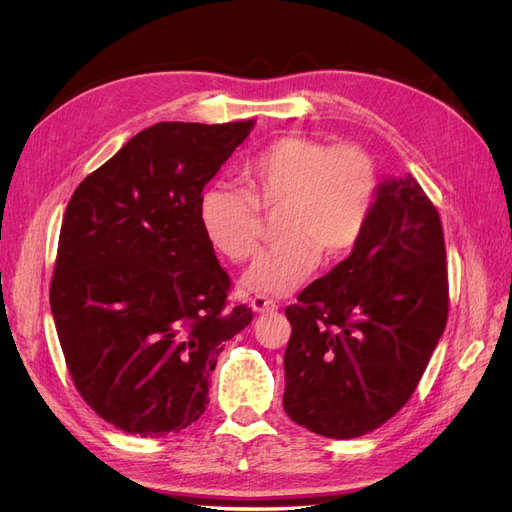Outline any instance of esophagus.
<instances>
[{"label": "esophagus", "instance_id": "obj_1", "mask_svg": "<svg viewBox=\"0 0 512 512\" xmlns=\"http://www.w3.org/2000/svg\"><path fill=\"white\" fill-rule=\"evenodd\" d=\"M252 309L256 314H273L277 309V303L269 297H265V294H256V297L252 299Z\"/></svg>", "mask_w": 512, "mask_h": 512}]
</instances>
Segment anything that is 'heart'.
Listing matches in <instances>:
<instances>
[{"label":"heart","instance_id":"b5f03b06","mask_svg":"<svg viewBox=\"0 0 512 512\" xmlns=\"http://www.w3.org/2000/svg\"><path fill=\"white\" fill-rule=\"evenodd\" d=\"M245 188L211 183L198 200V224L215 252L243 262L256 250L262 211L282 209V241L262 250L243 275V288L290 294L309 280L322 252L342 256L363 237L376 203L374 158L359 145H329L288 134L252 153L243 168Z\"/></svg>","mask_w":512,"mask_h":512}]
</instances>
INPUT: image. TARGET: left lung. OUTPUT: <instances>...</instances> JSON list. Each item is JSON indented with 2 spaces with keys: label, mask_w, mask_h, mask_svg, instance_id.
Returning <instances> with one entry per match:
<instances>
[{
  "label": "left lung",
  "mask_w": 512,
  "mask_h": 512,
  "mask_svg": "<svg viewBox=\"0 0 512 512\" xmlns=\"http://www.w3.org/2000/svg\"><path fill=\"white\" fill-rule=\"evenodd\" d=\"M297 301L286 414L335 440L378 429L412 397L448 318L442 222L412 175L378 185L352 254Z\"/></svg>",
  "instance_id": "left-lung-1"
}]
</instances>
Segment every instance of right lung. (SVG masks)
Masks as SVG:
<instances>
[{
  "label": "right lung",
  "instance_id": "add662e5",
  "mask_svg": "<svg viewBox=\"0 0 512 512\" xmlns=\"http://www.w3.org/2000/svg\"><path fill=\"white\" fill-rule=\"evenodd\" d=\"M254 121H162L74 190L59 232L51 312L76 391L143 438L205 412L224 342L252 322L198 224L205 185Z\"/></svg>",
  "mask_w": 512,
  "mask_h": 512
}]
</instances>
